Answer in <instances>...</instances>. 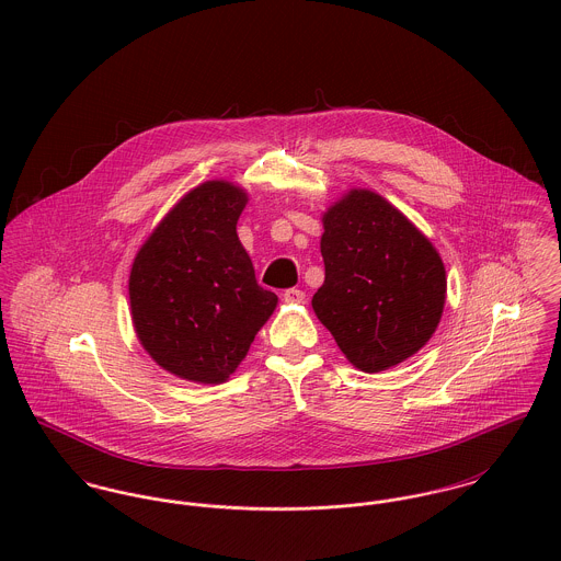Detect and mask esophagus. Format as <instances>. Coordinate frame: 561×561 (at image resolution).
I'll use <instances>...</instances> for the list:
<instances>
[{"mask_svg":"<svg viewBox=\"0 0 561 561\" xmlns=\"http://www.w3.org/2000/svg\"><path fill=\"white\" fill-rule=\"evenodd\" d=\"M283 300H285V302H289V305H300V302H305V300H307V294H305L302 289L291 287V289H285Z\"/></svg>","mask_w":561,"mask_h":561,"instance_id":"esophagus-1","label":"esophagus"}]
</instances>
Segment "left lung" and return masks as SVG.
<instances>
[{
	"instance_id": "obj_1",
	"label": "left lung",
	"mask_w": 561,
	"mask_h": 561,
	"mask_svg": "<svg viewBox=\"0 0 561 561\" xmlns=\"http://www.w3.org/2000/svg\"><path fill=\"white\" fill-rule=\"evenodd\" d=\"M321 256L313 311L354 367L385 371L430 341L445 307V265L391 203L352 190L323 214Z\"/></svg>"
}]
</instances>
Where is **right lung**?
I'll list each match as a JSON object with an SVG mask.
<instances>
[{
  "mask_svg": "<svg viewBox=\"0 0 561 561\" xmlns=\"http://www.w3.org/2000/svg\"><path fill=\"white\" fill-rule=\"evenodd\" d=\"M245 192L207 181L185 194L140 248L129 300L140 343L165 371L225 382L276 309L238 238Z\"/></svg>",
  "mask_w": 561,
  "mask_h": 561,
  "instance_id": "right-lung-1",
  "label": "right lung"
}]
</instances>
